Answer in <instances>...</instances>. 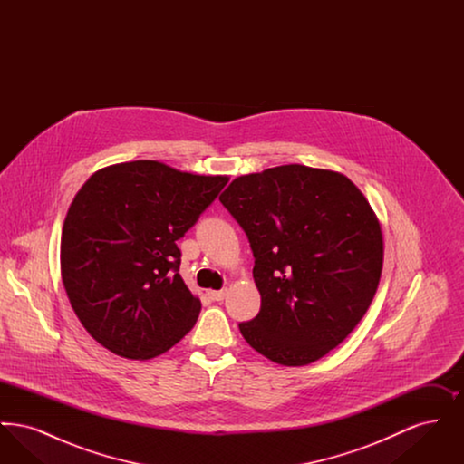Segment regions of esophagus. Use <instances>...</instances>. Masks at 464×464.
<instances>
[{"mask_svg": "<svg viewBox=\"0 0 464 464\" xmlns=\"http://www.w3.org/2000/svg\"><path fill=\"white\" fill-rule=\"evenodd\" d=\"M208 297L212 301H222L226 297V290H208Z\"/></svg>", "mask_w": 464, "mask_h": 464, "instance_id": "obj_1", "label": "esophagus"}]
</instances>
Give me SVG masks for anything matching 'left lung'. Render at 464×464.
I'll list each match as a JSON object with an SVG mask.
<instances>
[{"mask_svg": "<svg viewBox=\"0 0 464 464\" xmlns=\"http://www.w3.org/2000/svg\"><path fill=\"white\" fill-rule=\"evenodd\" d=\"M219 199L256 259L261 311L238 325L245 341L287 367L339 346L382 271L381 224L363 193L339 172L292 163L237 177Z\"/></svg>", "mask_w": 464, "mask_h": 464, "instance_id": "obj_1", "label": "left lung"}]
</instances>
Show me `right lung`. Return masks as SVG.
<instances>
[{
	"label": "right lung",
	"instance_id": "1",
	"mask_svg": "<svg viewBox=\"0 0 464 464\" xmlns=\"http://www.w3.org/2000/svg\"><path fill=\"white\" fill-rule=\"evenodd\" d=\"M227 180L137 160L97 170L76 193L61 238L63 284L111 353L150 360L195 327L201 303L179 275L176 242Z\"/></svg>",
	"mask_w": 464,
	"mask_h": 464
}]
</instances>
